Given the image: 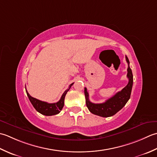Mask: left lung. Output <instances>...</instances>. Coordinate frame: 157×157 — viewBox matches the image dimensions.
Segmentation results:
<instances>
[{
	"label": "left lung",
	"mask_w": 157,
	"mask_h": 157,
	"mask_svg": "<svg viewBox=\"0 0 157 157\" xmlns=\"http://www.w3.org/2000/svg\"><path fill=\"white\" fill-rule=\"evenodd\" d=\"M126 61L128 63L127 78L129 82L126 87H124L121 91L117 93L113 97L108 99L104 103L94 104L89 101V94L87 88L85 87V95L86 99V105L89 110L91 113L102 117H112L122 109L129 100L133 86V74L132 69L129 67V61L128 57L125 56Z\"/></svg>",
	"instance_id": "left-lung-1"
}]
</instances>
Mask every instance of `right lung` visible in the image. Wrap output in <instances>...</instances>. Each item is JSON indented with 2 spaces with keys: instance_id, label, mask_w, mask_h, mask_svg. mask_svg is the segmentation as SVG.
Returning a JSON list of instances; mask_svg holds the SVG:
<instances>
[{
  "instance_id": "1",
  "label": "right lung",
  "mask_w": 157,
  "mask_h": 157,
  "mask_svg": "<svg viewBox=\"0 0 157 157\" xmlns=\"http://www.w3.org/2000/svg\"><path fill=\"white\" fill-rule=\"evenodd\" d=\"M73 84H74V82L70 85L68 89H66L64 91V93L62 94V97H61V99L58 101L56 102V103L52 104H49L45 101L37 100V99L30 95L26 89H25V91H26L27 95L28 98H29L31 104H33L34 108L37 112L43 115H45V116H52V115H55L59 113L60 111L62 110L63 105H64V98L66 95Z\"/></svg>"
}]
</instances>
